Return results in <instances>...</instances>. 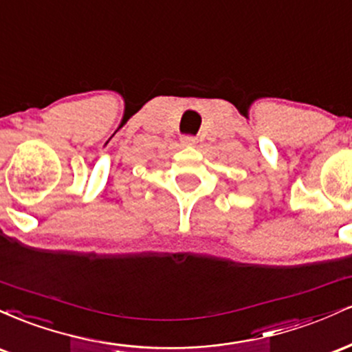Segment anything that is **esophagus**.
Returning a JSON list of instances; mask_svg holds the SVG:
<instances>
[{
	"mask_svg": "<svg viewBox=\"0 0 352 352\" xmlns=\"http://www.w3.org/2000/svg\"><path fill=\"white\" fill-rule=\"evenodd\" d=\"M182 145H185V147H193V145H197V137L193 135H184L180 139Z\"/></svg>",
	"mask_w": 352,
	"mask_h": 352,
	"instance_id": "34e87169",
	"label": "esophagus"
}]
</instances>
